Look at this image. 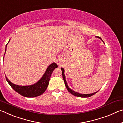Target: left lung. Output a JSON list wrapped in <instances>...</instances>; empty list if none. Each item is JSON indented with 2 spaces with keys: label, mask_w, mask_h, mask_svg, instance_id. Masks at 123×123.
Wrapping results in <instances>:
<instances>
[{
  "label": "left lung",
  "mask_w": 123,
  "mask_h": 123,
  "mask_svg": "<svg viewBox=\"0 0 123 123\" xmlns=\"http://www.w3.org/2000/svg\"><path fill=\"white\" fill-rule=\"evenodd\" d=\"M96 37L102 39L101 38L98 36H97ZM61 70L62 71V75H63V77L64 83H65V85L66 86V87H67L68 91H69L70 93L72 94L73 95L75 96H77V97H91V96L94 95V94L96 93L98 91L94 92V93H91V94H81V93H79L78 92H76L72 90L71 88H70L69 87V86H68V85H67V81H66V80H65V75H64V69L63 68H61Z\"/></svg>",
  "instance_id": "left-lung-1"
}]
</instances>
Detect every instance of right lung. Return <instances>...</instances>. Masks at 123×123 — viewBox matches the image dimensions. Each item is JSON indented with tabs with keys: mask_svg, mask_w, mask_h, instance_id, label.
Wrapping results in <instances>:
<instances>
[{
	"mask_svg": "<svg viewBox=\"0 0 123 123\" xmlns=\"http://www.w3.org/2000/svg\"><path fill=\"white\" fill-rule=\"evenodd\" d=\"M7 44L5 47V52L6 50ZM58 67L57 64L55 63L50 64L47 68L46 72L37 82L33 85L29 86H19L12 84L5 76L6 80L10 86L16 92L21 95L26 97H35L40 96L46 90L48 87L49 81L50 80L51 74L54 69Z\"/></svg>",
	"mask_w": 123,
	"mask_h": 123,
	"instance_id": "right-lung-1",
	"label": "right lung"
}]
</instances>
